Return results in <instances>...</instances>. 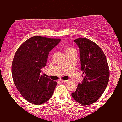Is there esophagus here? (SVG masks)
<instances>
[{"mask_svg":"<svg viewBox=\"0 0 122 122\" xmlns=\"http://www.w3.org/2000/svg\"><path fill=\"white\" fill-rule=\"evenodd\" d=\"M60 81L62 82H64V83H66V82H68V80H60Z\"/></svg>","mask_w":122,"mask_h":122,"instance_id":"34e87169","label":"esophagus"}]
</instances>
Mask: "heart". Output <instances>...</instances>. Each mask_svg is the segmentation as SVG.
<instances>
[{"instance_id": "b5f03b06", "label": "heart", "mask_w": 122, "mask_h": 122, "mask_svg": "<svg viewBox=\"0 0 122 122\" xmlns=\"http://www.w3.org/2000/svg\"><path fill=\"white\" fill-rule=\"evenodd\" d=\"M75 50L74 49L72 48V47H68L65 49V51H70V50Z\"/></svg>"}]
</instances>
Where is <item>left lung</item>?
Returning <instances> with one entry per match:
<instances>
[{"mask_svg":"<svg viewBox=\"0 0 122 122\" xmlns=\"http://www.w3.org/2000/svg\"><path fill=\"white\" fill-rule=\"evenodd\" d=\"M74 41L79 47L81 71L85 76L72 96L80 104L88 106L103 93L108 83L110 70L104 52L96 43L83 38Z\"/></svg>","mask_w":122,"mask_h":122,"instance_id":"left-lung-1","label":"left lung"}]
</instances>
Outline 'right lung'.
<instances>
[{
    "label": "right lung",
    "instance_id": "obj_1",
    "mask_svg": "<svg viewBox=\"0 0 122 122\" xmlns=\"http://www.w3.org/2000/svg\"><path fill=\"white\" fill-rule=\"evenodd\" d=\"M58 38L34 36L19 46L12 63L14 82L21 95L33 104L40 105L51 98L57 82L41 75L49 53L58 45Z\"/></svg>",
    "mask_w": 122,
    "mask_h": 122
}]
</instances>
